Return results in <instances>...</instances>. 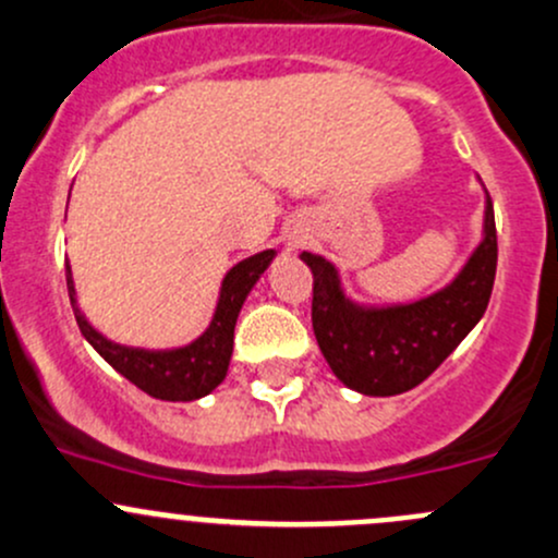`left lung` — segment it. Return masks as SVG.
<instances>
[{
    "label": "left lung",
    "instance_id": "1",
    "mask_svg": "<svg viewBox=\"0 0 558 558\" xmlns=\"http://www.w3.org/2000/svg\"><path fill=\"white\" fill-rule=\"evenodd\" d=\"M313 269V331L331 372L363 396H398L430 377L468 337L489 304L497 230L486 197L484 240L462 272L436 294L396 307H357L331 262L304 251Z\"/></svg>",
    "mask_w": 558,
    "mask_h": 558
}]
</instances>
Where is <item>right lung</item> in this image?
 <instances>
[{"instance_id": "add662e5", "label": "right lung", "mask_w": 558, "mask_h": 558, "mask_svg": "<svg viewBox=\"0 0 558 558\" xmlns=\"http://www.w3.org/2000/svg\"><path fill=\"white\" fill-rule=\"evenodd\" d=\"M275 251L269 248L234 264L230 272H227L225 283H221L219 304H216V315L210 320L208 331L192 344H186V348L175 350L125 348V344H117L104 337V333H98L96 328L87 324L85 315L80 313L69 264L66 289L82 337L98 350V355L109 366H114L122 377L131 379L133 385L149 392L151 398H160V401H195V398L208 396L227 377L234 342V324H238L240 307H243L248 291L254 289L259 275L269 267Z\"/></svg>"}]
</instances>
